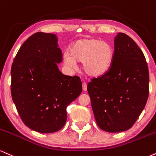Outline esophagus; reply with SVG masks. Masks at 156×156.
Instances as JSON below:
<instances>
[{
  "label": "esophagus",
  "instance_id": "esophagus-1",
  "mask_svg": "<svg viewBox=\"0 0 156 156\" xmlns=\"http://www.w3.org/2000/svg\"><path fill=\"white\" fill-rule=\"evenodd\" d=\"M82 90H83L84 91L87 90V84L85 83V82L82 84Z\"/></svg>",
  "mask_w": 156,
  "mask_h": 156
}]
</instances>
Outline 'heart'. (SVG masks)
<instances>
[{"label": "heart", "instance_id": "1", "mask_svg": "<svg viewBox=\"0 0 156 156\" xmlns=\"http://www.w3.org/2000/svg\"><path fill=\"white\" fill-rule=\"evenodd\" d=\"M114 57L110 44L96 38H81L71 45L63 56L65 65L71 69L76 62L82 63V69L90 77H99L107 72Z\"/></svg>", "mask_w": 156, "mask_h": 156}]
</instances>
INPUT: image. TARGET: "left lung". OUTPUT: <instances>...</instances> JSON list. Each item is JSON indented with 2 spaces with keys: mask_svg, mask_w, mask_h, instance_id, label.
Instances as JSON below:
<instances>
[{
  "mask_svg": "<svg viewBox=\"0 0 156 156\" xmlns=\"http://www.w3.org/2000/svg\"><path fill=\"white\" fill-rule=\"evenodd\" d=\"M114 42L111 67L87 87L98 127L110 133L131 129L149 95V71L142 51L123 33H118Z\"/></svg>",
  "mask_w": 156,
  "mask_h": 156,
  "instance_id": "8db88e82",
  "label": "left lung"
}]
</instances>
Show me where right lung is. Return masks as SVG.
Here are the masks:
<instances>
[{
    "label": "right lung",
    "mask_w": 156,
    "mask_h": 156,
    "mask_svg": "<svg viewBox=\"0 0 156 156\" xmlns=\"http://www.w3.org/2000/svg\"><path fill=\"white\" fill-rule=\"evenodd\" d=\"M55 34L38 32L21 46L11 69L12 100L29 129L40 133L59 131L66 122V107L81 94L79 76H66L58 64L61 49Z\"/></svg>",
    "instance_id": "1"
}]
</instances>
